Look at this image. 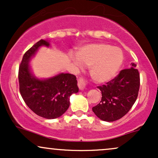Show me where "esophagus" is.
Returning a JSON list of instances; mask_svg holds the SVG:
<instances>
[{"mask_svg": "<svg viewBox=\"0 0 158 158\" xmlns=\"http://www.w3.org/2000/svg\"><path fill=\"white\" fill-rule=\"evenodd\" d=\"M78 86H79V88L80 90H84L85 87H86V81L83 78H79L78 79Z\"/></svg>", "mask_w": 158, "mask_h": 158, "instance_id": "34e87169", "label": "esophagus"}]
</instances>
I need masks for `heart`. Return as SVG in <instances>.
I'll return each mask as SVG.
<instances>
[{
	"mask_svg": "<svg viewBox=\"0 0 158 158\" xmlns=\"http://www.w3.org/2000/svg\"><path fill=\"white\" fill-rule=\"evenodd\" d=\"M77 56L81 63L90 67V77L99 83L111 80L118 73L123 61L120 49L102 43L87 45L77 52ZM72 59L80 65L77 59Z\"/></svg>",
	"mask_w": 158,
	"mask_h": 158,
	"instance_id": "b5f03b06",
	"label": "heart"
}]
</instances>
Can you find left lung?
<instances>
[{"instance_id":"8db88e82","label":"left lung","mask_w":158,"mask_h":158,"mask_svg":"<svg viewBox=\"0 0 158 158\" xmlns=\"http://www.w3.org/2000/svg\"><path fill=\"white\" fill-rule=\"evenodd\" d=\"M136 65L122 70L114 79L98 86L102 92L100 102L92 108L94 113L103 121L113 122L122 118L135 104L139 88V73Z\"/></svg>"}]
</instances>
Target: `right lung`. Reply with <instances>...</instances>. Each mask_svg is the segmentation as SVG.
<instances>
[{"label":"right lung","instance_id":"add662e5","mask_svg":"<svg viewBox=\"0 0 158 158\" xmlns=\"http://www.w3.org/2000/svg\"><path fill=\"white\" fill-rule=\"evenodd\" d=\"M41 46H50L41 39L23 56L19 67V90L23 101L34 113L46 119L61 117L70 106V97L79 91L77 77L70 73H59L46 79L32 75L29 61Z\"/></svg>","mask_w":158,"mask_h":158}]
</instances>
